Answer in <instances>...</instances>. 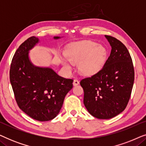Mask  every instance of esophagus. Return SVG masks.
<instances>
[{"label": "esophagus", "mask_w": 146, "mask_h": 146, "mask_svg": "<svg viewBox=\"0 0 146 146\" xmlns=\"http://www.w3.org/2000/svg\"><path fill=\"white\" fill-rule=\"evenodd\" d=\"M79 81L77 79H75L74 80V82H73V85L74 86H77V85H78L79 84Z\"/></svg>", "instance_id": "34e87169"}]
</instances>
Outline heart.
<instances>
[{
  "label": "heart",
  "instance_id": "b5f03b06",
  "mask_svg": "<svg viewBox=\"0 0 146 146\" xmlns=\"http://www.w3.org/2000/svg\"><path fill=\"white\" fill-rule=\"evenodd\" d=\"M66 58L61 57L60 62L67 71L72 69L70 64H78L81 74L91 76L102 69L106 60L107 50L104 46L90 40L70 44L64 51Z\"/></svg>",
  "mask_w": 146,
  "mask_h": 146
}]
</instances>
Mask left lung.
<instances>
[{"label":"left lung","instance_id":"obj_1","mask_svg":"<svg viewBox=\"0 0 146 146\" xmlns=\"http://www.w3.org/2000/svg\"><path fill=\"white\" fill-rule=\"evenodd\" d=\"M111 46L110 56L99 72L82 80L84 104L98 119H110L124 110L134 81V69L127 48L115 38L105 35Z\"/></svg>","mask_w":146,"mask_h":146}]
</instances>
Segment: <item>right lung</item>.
Masks as SVG:
<instances>
[{
    "label": "right lung",
    "mask_w": 146,
    "mask_h": 146,
    "mask_svg": "<svg viewBox=\"0 0 146 146\" xmlns=\"http://www.w3.org/2000/svg\"><path fill=\"white\" fill-rule=\"evenodd\" d=\"M39 42L38 38L32 36L19 47L12 60L10 81L20 108L32 118L45 121L58 114L66 95L72 88L73 80L60 76L51 68L32 62L29 52Z\"/></svg>",
    "instance_id": "add662e5"
}]
</instances>
